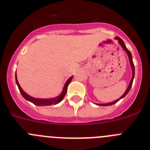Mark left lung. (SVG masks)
Instances as JSON below:
<instances>
[{
	"instance_id": "left-lung-1",
	"label": "left lung",
	"mask_w": 150,
	"mask_h": 150,
	"mask_svg": "<svg viewBox=\"0 0 150 150\" xmlns=\"http://www.w3.org/2000/svg\"><path fill=\"white\" fill-rule=\"evenodd\" d=\"M115 40H117V42H118V43H119L120 45H121V47H122L123 50L125 51V52L127 53V55H128V58H129V64H130V66H131V69H132V78H131V81H130L129 83V86L128 87H127V89H126L125 92H124V94H123V96H121V97L119 98L118 99H117V100H114V101L112 102H110V103H96V105H98V106H104V107H106V106H110V105H113L115 104V103H117L118 100H120V99H122L123 98L125 97L126 96H127V94H128V92H129L130 89H131V86H132V82H133V80H134V77H135V67H134V64H133V61H132V54H131V52H129V50H128V49L126 47V45L124 44V41H123L122 39L120 38L119 37H115Z\"/></svg>"
}]
</instances>
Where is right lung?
I'll return each mask as SVG.
<instances>
[{"mask_svg": "<svg viewBox=\"0 0 150 150\" xmlns=\"http://www.w3.org/2000/svg\"><path fill=\"white\" fill-rule=\"evenodd\" d=\"M72 77L73 76H71L70 78L67 80V82H66L65 84H64V88H63V90L62 92H61V94H60L58 96H57V97L52 98H33L32 97V96H29V95H28L27 93H26V92L23 90L21 86H20V84H19V83H18L16 73H15V81H16L17 86H18L19 90H20L22 96H23L26 100L31 102V103H34L35 105H37V106L43 107V106H50V105H52V104L54 105L58 104V103H60V102L63 100V98H64V96H65L66 93H67V87H68L69 84L70 83V82L72 81Z\"/></svg>", "mask_w": 150, "mask_h": 150, "instance_id": "obj_1", "label": "right lung"}]
</instances>
